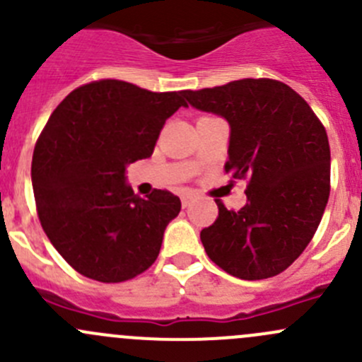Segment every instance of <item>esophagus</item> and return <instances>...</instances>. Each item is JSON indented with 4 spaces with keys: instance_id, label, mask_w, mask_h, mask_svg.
Listing matches in <instances>:
<instances>
[{
    "instance_id": "esophagus-1",
    "label": "esophagus",
    "mask_w": 362,
    "mask_h": 362,
    "mask_svg": "<svg viewBox=\"0 0 362 362\" xmlns=\"http://www.w3.org/2000/svg\"><path fill=\"white\" fill-rule=\"evenodd\" d=\"M192 202V194H182V206H189Z\"/></svg>"
}]
</instances>
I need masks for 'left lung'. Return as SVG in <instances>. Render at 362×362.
<instances>
[{
    "label": "left lung",
    "instance_id": "1",
    "mask_svg": "<svg viewBox=\"0 0 362 362\" xmlns=\"http://www.w3.org/2000/svg\"><path fill=\"white\" fill-rule=\"evenodd\" d=\"M182 94L198 110L228 120L224 170L247 180V204L238 211L215 199L218 217L202 231L208 257L236 279L279 275L306 249L329 199L326 127L294 89L273 78Z\"/></svg>",
    "mask_w": 362,
    "mask_h": 362
}]
</instances>
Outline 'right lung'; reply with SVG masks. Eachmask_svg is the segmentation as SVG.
<instances>
[{
	"label": "right lung",
	"mask_w": 362,
	"mask_h": 362,
	"mask_svg": "<svg viewBox=\"0 0 362 362\" xmlns=\"http://www.w3.org/2000/svg\"><path fill=\"white\" fill-rule=\"evenodd\" d=\"M184 90L152 93L103 78L68 94L40 133L31 163L40 224L75 272L103 284L134 279L158 259L178 196L147 198L126 184V166L151 158Z\"/></svg>",
	"instance_id": "right-lung-1"
}]
</instances>
